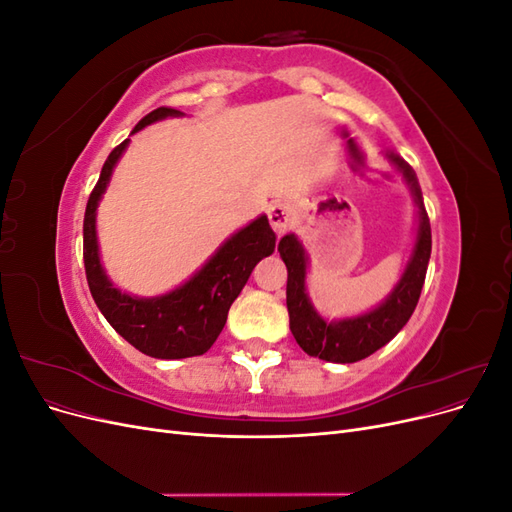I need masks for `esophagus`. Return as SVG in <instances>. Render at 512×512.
Returning <instances> with one entry per match:
<instances>
[{
	"instance_id": "obj_1",
	"label": "esophagus",
	"mask_w": 512,
	"mask_h": 512,
	"mask_svg": "<svg viewBox=\"0 0 512 512\" xmlns=\"http://www.w3.org/2000/svg\"><path fill=\"white\" fill-rule=\"evenodd\" d=\"M269 222H271L275 232L288 230L292 226V222H294V209H292V205L284 203V200H277V203H273L269 207Z\"/></svg>"
}]
</instances>
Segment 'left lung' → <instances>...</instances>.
Listing matches in <instances>:
<instances>
[{
    "label": "left lung",
    "mask_w": 512,
    "mask_h": 512,
    "mask_svg": "<svg viewBox=\"0 0 512 512\" xmlns=\"http://www.w3.org/2000/svg\"><path fill=\"white\" fill-rule=\"evenodd\" d=\"M386 160L404 177L416 205V232L412 254L406 262L399 282L386 294V299L363 314L329 320L314 307L307 292L309 256L301 239L290 232L284 235L277 252H280L288 269L286 305L290 316V331L297 344L309 354L329 363H356L367 359L406 327L414 307L421 297L425 273L431 256V226L423 205L421 185H418L412 166L401 160L397 153L386 151Z\"/></svg>",
    "instance_id": "obj_1"
}]
</instances>
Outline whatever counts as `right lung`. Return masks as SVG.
<instances>
[{"instance_id": "obj_1", "label": "right lung", "mask_w": 512, "mask_h": 512, "mask_svg": "<svg viewBox=\"0 0 512 512\" xmlns=\"http://www.w3.org/2000/svg\"><path fill=\"white\" fill-rule=\"evenodd\" d=\"M183 115L185 113L175 108H156L136 123L132 134L166 117ZM128 145L130 138L111 151L96 188L87 200L83 258L91 297L108 324L128 344L153 359H188V356L205 354L222 333L228 309L239 297L245 282L250 280L254 267L262 258L273 254L275 232L269 226L267 215H258L247 226L232 232L205 265L177 288L158 297H136V294L123 292L111 282L102 267L96 215L113 170Z\"/></svg>"}]
</instances>
